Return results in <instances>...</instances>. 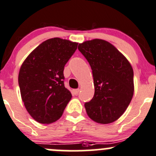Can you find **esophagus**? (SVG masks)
Segmentation results:
<instances>
[{"instance_id":"obj_1","label":"esophagus","mask_w":156,"mask_h":156,"mask_svg":"<svg viewBox=\"0 0 156 156\" xmlns=\"http://www.w3.org/2000/svg\"><path fill=\"white\" fill-rule=\"evenodd\" d=\"M79 92H80V89H73V94H74V95H78V93H79Z\"/></svg>"}]
</instances>
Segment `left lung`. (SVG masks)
<instances>
[{
	"mask_svg": "<svg viewBox=\"0 0 156 156\" xmlns=\"http://www.w3.org/2000/svg\"><path fill=\"white\" fill-rule=\"evenodd\" d=\"M78 49L91 66L95 93L85 104L88 116L110 124L127 110L134 92L133 70L122 53L108 41L95 38L80 43Z\"/></svg>",
	"mask_w": 156,
	"mask_h": 156,
	"instance_id": "8db88e82",
	"label": "left lung"
}]
</instances>
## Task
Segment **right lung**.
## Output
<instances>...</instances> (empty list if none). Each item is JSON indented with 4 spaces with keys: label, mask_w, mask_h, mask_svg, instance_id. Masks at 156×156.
<instances>
[{
    "label": "right lung",
    "mask_w": 156,
    "mask_h": 156,
    "mask_svg": "<svg viewBox=\"0 0 156 156\" xmlns=\"http://www.w3.org/2000/svg\"><path fill=\"white\" fill-rule=\"evenodd\" d=\"M77 42L60 38L43 41L27 56L18 76L21 98L28 113L40 124H51L71 99L64 84V66Z\"/></svg>",
    "instance_id": "add662e5"
}]
</instances>
